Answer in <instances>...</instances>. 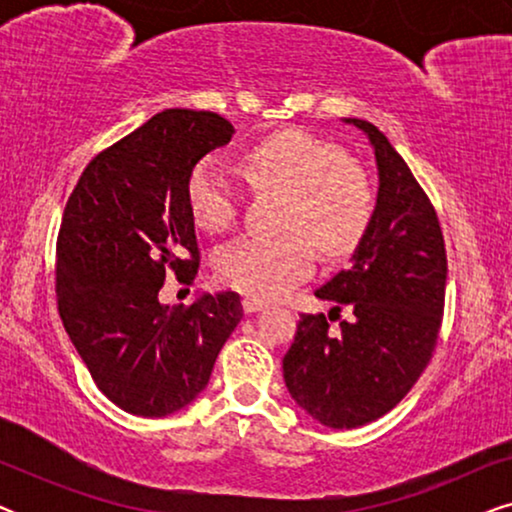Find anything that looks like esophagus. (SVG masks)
I'll return each mask as SVG.
<instances>
[{"mask_svg": "<svg viewBox=\"0 0 512 512\" xmlns=\"http://www.w3.org/2000/svg\"><path fill=\"white\" fill-rule=\"evenodd\" d=\"M242 307H244V312H247V314H254V312L265 310V307H268V303H265V300H258V298H244L242 300Z\"/></svg>", "mask_w": 512, "mask_h": 512, "instance_id": "1", "label": "esophagus"}]
</instances>
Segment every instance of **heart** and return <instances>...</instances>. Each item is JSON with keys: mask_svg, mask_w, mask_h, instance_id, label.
Returning <instances> with one entry per match:
<instances>
[{"mask_svg": "<svg viewBox=\"0 0 512 512\" xmlns=\"http://www.w3.org/2000/svg\"><path fill=\"white\" fill-rule=\"evenodd\" d=\"M244 172L256 186L286 191L282 235H244L216 256L223 284L254 298H277L312 275L317 244L326 256L356 247L373 214V186L354 160L305 130H282L244 153ZM186 202L195 226L223 233L240 209L235 181L216 158L193 167Z\"/></svg>", "mask_w": 512, "mask_h": 512, "instance_id": "b5f03b06", "label": "heart"}]
</instances>
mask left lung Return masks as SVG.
I'll return each mask as SVG.
<instances>
[{
  "label": "left lung",
  "mask_w": 512,
  "mask_h": 512,
  "mask_svg": "<svg viewBox=\"0 0 512 512\" xmlns=\"http://www.w3.org/2000/svg\"><path fill=\"white\" fill-rule=\"evenodd\" d=\"M342 123L373 149L375 209L347 268L314 296L352 319L335 333L321 312L303 314L282 361L293 401L328 429L373 422L408 394L436 347L447 279L438 216L410 167L373 123Z\"/></svg>",
  "instance_id": "obj_1"
}]
</instances>
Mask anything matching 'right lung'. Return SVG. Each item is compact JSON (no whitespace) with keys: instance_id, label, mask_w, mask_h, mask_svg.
<instances>
[{"instance_id":"right-lung-1","label":"right lung","mask_w":512,"mask_h":512,"mask_svg":"<svg viewBox=\"0 0 512 512\" xmlns=\"http://www.w3.org/2000/svg\"><path fill=\"white\" fill-rule=\"evenodd\" d=\"M235 128L212 111L167 109L83 170L58 235V310L97 389L139 417H167L205 391L242 319L235 291L165 305V270L198 272L188 174ZM191 253V259H184Z\"/></svg>"}]
</instances>
